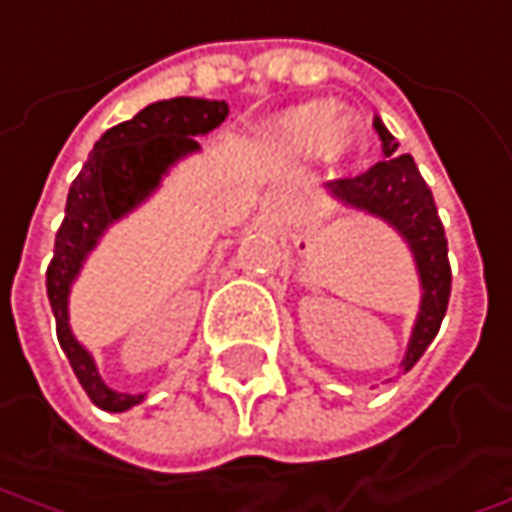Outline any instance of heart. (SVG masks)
Returning <instances> with one entry per match:
<instances>
[{
  "label": "heart",
  "mask_w": 512,
  "mask_h": 512,
  "mask_svg": "<svg viewBox=\"0 0 512 512\" xmlns=\"http://www.w3.org/2000/svg\"><path fill=\"white\" fill-rule=\"evenodd\" d=\"M267 137L284 152H318L327 163H338L358 149L363 123L355 112H335V101L318 98L279 112L267 123Z\"/></svg>",
  "instance_id": "heart-1"
}]
</instances>
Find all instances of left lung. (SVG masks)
<instances>
[{
	"label": "left lung",
	"mask_w": 512,
	"mask_h": 512,
	"mask_svg": "<svg viewBox=\"0 0 512 512\" xmlns=\"http://www.w3.org/2000/svg\"><path fill=\"white\" fill-rule=\"evenodd\" d=\"M375 129L383 140L386 160L375 163L358 177L332 180L324 185V191L329 200H335L349 211H360V214L386 222L392 231L400 233V239L411 250L414 270L420 279V312L411 327L406 355L400 360V369L408 372L437 338L445 310H448V296H451L448 239L442 231L431 188L420 177L414 157L397 152L400 143L394 140L380 118H375Z\"/></svg>",
	"instance_id": "left-lung-1"
}]
</instances>
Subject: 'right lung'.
Returning <instances> with one entry per match:
<instances>
[{
    "mask_svg": "<svg viewBox=\"0 0 512 512\" xmlns=\"http://www.w3.org/2000/svg\"><path fill=\"white\" fill-rule=\"evenodd\" d=\"M225 118L228 104L208 98H171L143 106L135 118L101 135L81 174L72 180L53 262L47 267V298L56 315L58 344L72 372L89 400L104 411H129L143 403L146 394L115 392L106 386L92 352L72 335V284L104 233L149 200L180 160L200 152L197 137L214 132Z\"/></svg>",
    "mask_w": 512,
    "mask_h": 512,
    "instance_id": "add662e5",
    "label": "right lung"
}]
</instances>
